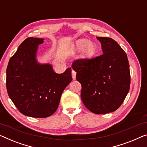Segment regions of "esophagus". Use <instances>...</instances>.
Returning <instances> with one entry per match:
<instances>
[{
	"label": "esophagus",
	"instance_id": "1",
	"mask_svg": "<svg viewBox=\"0 0 147 147\" xmlns=\"http://www.w3.org/2000/svg\"><path fill=\"white\" fill-rule=\"evenodd\" d=\"M76 72L74 71V70H72V77H73V80L76 79Z\"/></svg>",
	"mask_w": 147,
	"mask_h": 147
}]
</instances>
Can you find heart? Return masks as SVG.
<instances>
[{
  "label": "heart",
  "instance_id": "obj_1",
  "mask_svg": "<svg viewBox=\"0 0 147 147\" xmlns=\"http://www.w3.org/2000/svg\"><path fill=\"white\" fill-rule=\"evenodd\" d=\"M77 51H82L84 49V53L86 56H92L95 53V45L88 39H82L76 45Z\"/></svg>",
  "mask_w": 147,
  "mask_h": 147
}]
</instances>
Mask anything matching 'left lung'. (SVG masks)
I'll list each match as a JSON object with an SVG mask.
<instances>
[{
    "mask_svg": "<svg viewBox=\"0 0 147 147\" xmlns=\"http://www.w3.org/2000/svg\"><path fill=\"white\" fill-rule=\"evenodd\" d=\"M103 54L93 59L74 61L72 68L82 86L81 99L96 114L115 111L123 102L130 88L127 56L113 39L97 37Z\"/></svg>",
    "mask_w": 147,
    "mask_h": 147,
    "instance_id": "obj_1",
    "label": "left lung"
}]
</instances>
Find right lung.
I'll list each match as a JSON object with an SVG mask.
<instances>
[{
  "label": "right lung",
  "mask_w": 147,
  "mask_h": 147,
  "mask_svg": "<svg viewBox=\"0 0 147 147\" xmlns=\"http://www.w3.org/2000/svg\"><path fill=\"white\" fill-rule=\"evenodd\" d=\"M43 38H28L21 43L6 69L8 94L22 114L44 118L55 112L63 90L71 82V69L55 73L50 64L36 59Z\"/></svg>",
  "instance_id": "1"
}]
</instances>
